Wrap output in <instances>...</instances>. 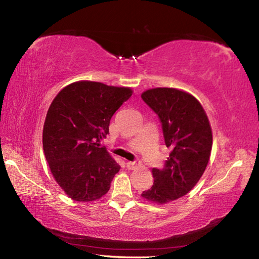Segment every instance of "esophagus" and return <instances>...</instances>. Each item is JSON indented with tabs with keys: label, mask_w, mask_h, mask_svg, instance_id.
Here are the masks:
<instances>
[{
	"label": "esophagus",
	"mask_w": 259,
	"mask_h": 259,
	"mask_svg": "<svg viewBox=\"0 0 259 259\" xmlns=\"http://www.w3.org/2000/svg\"><path fill=\"white\" fill-rule=\"evenodd\" d=\"M139 165H140V161L138 159H136L134 161H128V163H126V167H128L129 169H135L136 167H138Z\"/></svg>",
	"instance_id": "obj_1"
}]
</instances>
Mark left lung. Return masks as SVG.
Listing matches in <instances>:
<instances>
[{
    "mask_svg": "<svg viewBox=\"0 0 259 259\" xmlns=\"http://www.w3.org/2000/svg\"><path fill=\"white\" fill-rule=\"evenodd\" d=\"M158 115L165 145L171 149L163 168H153L154 184L141 196L164 204L193 189L203 175L212 148V131L203 108L183 91L157 88L141 94Z\"/></svg>",
    "mask_w": 259,
    "mask_h": 259,
    "instance_id": "left-lung-1",
    "label": "left lung"
}]
</instances>
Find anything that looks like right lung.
Listing matches in <instances>:
<instances>
[{
  "mask_svg": "<svg viewBox=\"0 0 259 259\" xmlns=\"http://www.w3.org/2000/svg\"><path fill=\"white\" fill-rule=\"evenodd\" d=\"M131 94L128 88L83 80L66 86L50 104L44 153L56 182L70 199L90 202L108 193L120 165L100 141Z\"/></svg>",
  "mask_w": 259,
  "mask_h": 259,
  "instance_id": "add662e5",
  "label": "right lung"
}]
</instances>
